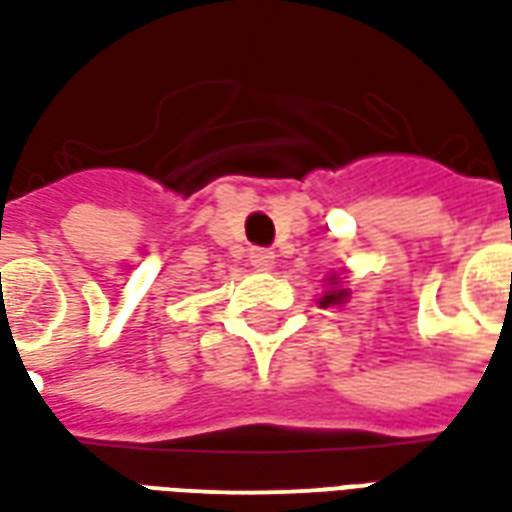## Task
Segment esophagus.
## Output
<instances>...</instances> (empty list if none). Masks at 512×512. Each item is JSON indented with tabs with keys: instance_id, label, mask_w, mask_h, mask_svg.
I'll return each mask as SVG.
<instances>
[{
	"instance_id": "esophagus-1",
	"label": "esophagus",
	"mask_w": 512,
	"mask_h": 512,
	"mask_svg": "<svg viewBox=\"0 0 512 512\" xmlns=\"http://www.w3.org/2000/svg\"><path fill=\"white\" fill-rule=\"evenodd\" d=\"M249 263L257 268V271H268V268H274V252L271 249H249Z\"/></svg>"
}]
</instances>
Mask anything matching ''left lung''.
<instances>
[{
  "label": "left lung",
  "instance_id": "8db88e82",
  "mask_svg": "<svg viewBox=\"0 0 512 512\" xmlns=\"http://www.w3.org/2000/svg\"><path fill=\"white\" fill-rule=\"evenodd\" d=\"M345 301H348V288H343L337 274H332V277H329V290L318 299V304H321V307H340Z\"/></svg>",
  "mask_w": 512,
  "mask_h": 512
}]
</instances>
